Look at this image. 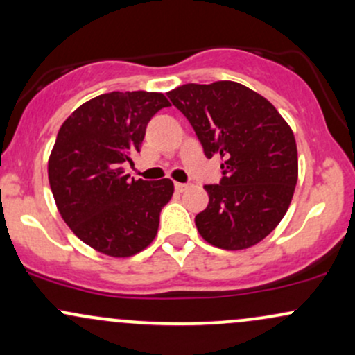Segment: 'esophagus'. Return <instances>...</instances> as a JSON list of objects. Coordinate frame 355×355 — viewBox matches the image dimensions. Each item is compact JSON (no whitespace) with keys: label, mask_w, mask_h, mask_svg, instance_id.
<instances>
[{"label":"esophagus","mask_w":355,"mask_h":355,"mask_svg":"<svg viewBox=\"0 0 355 355\" xmlns=\"http://www.w3.org/2000/svg\"><path fill=\"white\" fill-rule=\"evenodd\" d=\"M189 183H175V190H177V191H185L187 189H189Z\"/></svg>","instance_id":"obj_1"}]
</instances>
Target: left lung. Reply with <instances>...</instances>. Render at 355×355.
Segmentation results:
<instances>
[{"mask_svg":"<svg viewBox=\"0 0 355 355\" xmlns=\"http://www.w3.org/2000/svg\"><path fill=\"white\" fill-rule=\"evenodd\" d=\"M193 126L207 158H223L222 180L205 185L209 205L195 217L203 240L242 250L280 223L294 197V133L274 105L235 81L189 83L166 93Z\"/></svg>","mask_w":355,"mask_h":355,"instance_id":"obj_1","label":"left lung"}]
</instances>
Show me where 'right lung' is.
<instances>
[{
	"label": "right lung",
	"mask_w": 355,
	"mask_h": 355,
	"mask_svg": "<svg viewBox=\"0 0 355 355\" xmlns=\"http://www.w3.org/2000/svg\"><path fill=\"white\" fill-rule=\"evenodd\" d=\"M170 107L164 93L112 92L78 107L61 125L48 178L64 223L95 250L132 257L153 242L170 178H130L123 164L140 152L148 121Z\"/></svg>",
	"instance_id": "1"
}]
</instances>
